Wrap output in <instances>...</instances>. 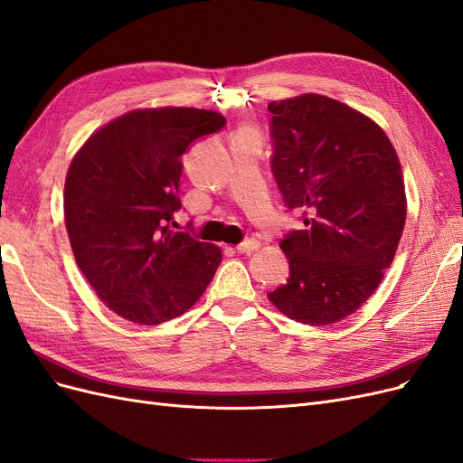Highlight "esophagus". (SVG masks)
<instances>
[{"label": "esophagus", "mask_w": 463, "mask_h": 463, "mask_svg": "<svg viewBox=\"0 0 463 463\" xmlns=\"http://www.w3.org/2000/svg\"><path fill=\"white\" fill-rule=\"evenodd\" d=\"M259 247H260V243H259L257 240H247V241H243V243L237 245L235 249H237V253L250 255V253H255V250H257Z\"/></svg>", "instance_id": "obj_1"}]
</instances>
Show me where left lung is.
I'll return each mask as SVG.
<instances>
[{"label": "left lung", "instance_id": "left-lung-1", "mask_svg": "<svg viewBox=\"0 0 463 463\" xmlns=\"http://www.w3.org/2000/svg\"><path fill=\"white\" fill-rule=\"evenodd\" d=\"M269 111L276 184L305 223L279 243L289 278L269 299L301 325H332L373 296L394 260L408 208L402 165L381 125L334 98L309 92Z\"/></svg>", "mask_w": 463, "mask_h": 463}]
</instances>
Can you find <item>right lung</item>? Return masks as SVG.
Here are the masks:
<instances>
[{
	"label": "right lung",
	"instance_id": "add662e5",
	"mask_svg": "<svg viewBox=\"0 0 463 463\" xmlns=\"http://www.w3.org/2000/svg\"><path fill=\"white\" fill-rule=\"evenodd\" d=\"M220 111L143 108L94 131L69 164L65 228L80 272L109 311L162 325L199 301L222 249L170 228L184 154L223 128Z\"/></svg>",
	"mask_w": 463,
	"mask_h": 463
}]
</instances>
